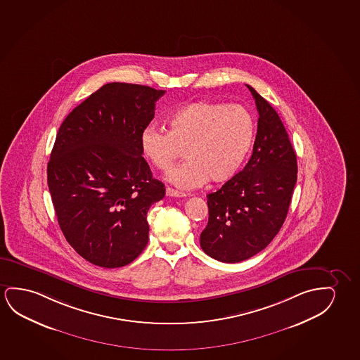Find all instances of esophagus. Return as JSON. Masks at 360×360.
Returning <instances> with one entry per match:
<instances>
[{"label": "esophagus", "instance_id": "obj_1", "mask_svg": "<svg viewBox=\"0 0 360 360\" xmlns=\"http://www.w3.org/2000/svg\"><path fill=\"white\" fill-rule=\"evenodd\" d=\"M167 195L170 198H186L188 196L186 193H180V191H176V190L172 188H167Z\"/></svg>", "mask_w": 360, "mask_h": 360}]
</instances>
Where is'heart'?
Here are the masks:
<instances>
[{"label": "heart", "mask_w": 360, "mask_h": 360, "mask_svg": "<svg viewBox=\"0 0 360 360\" xmlns=\"http://www.w3.org/2000/svg\"><path fill=\"white\" fill-rule=\"evenodd\" d=\"M169 130L148 127L140 134L143 155L167 170L183 155L188 161L167 174L176 188L190 190L207 181L224 184L236 176L255 138V122L241 105L205 101L188 103L170 114Z\"/></svg>", "instance_id": "b5f03b06"}]
</instances>
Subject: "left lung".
<instances>
[{
  "mask_svg": "<svg viewBox=\"0 0 360 360\" xmlns=\"http://www.w3.org/2000/svg\"><path fill=\"white\" fill-rule=\"evenodd\" d=\"M258 112L252 155L242 172L207 195L209 222L200 246L210 257L236 263L266 248L278 233L297 183V156L285 125L252 86Z\"/></svg>",
  "mask_w": 360,
  "mask_h": 360,
  "instance_id": "8db88e82",
  "label": "left lung"
}]
</instances>
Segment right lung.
<instances>
[{
  "mask_svg": "<svg viewBox=\"0 0 360 360\" xmlns=\"http://www.w3.org/2000/svg\"><path fill=\"white\" fill-rule=\"evenodd\" d=\"M165 91L108 83L59 127L47 181L65 240L104 269L133 262L149 240L146 214L165 196L143 158L140 134Z\"/></svg>",
  "mask_w": 360,
  "mask_h": 360,
  "instance_id": "1",
  "label": "right lung"
}]
</instances>
